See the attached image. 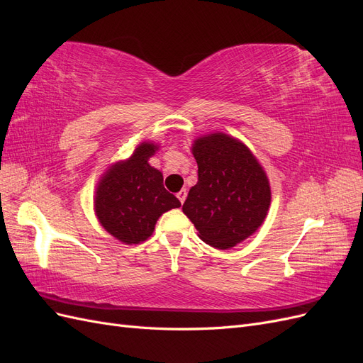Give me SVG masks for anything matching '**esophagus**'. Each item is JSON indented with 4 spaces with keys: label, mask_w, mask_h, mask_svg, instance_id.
Instances as JSON below:
<instances>
[{
    "label": "esophagus",
    "mask_w": 363,
    "mask_h": 363,
    "mask_svg": "<svg viewBox=\"0 0 363 363\" xmlns=\"http://www.w3.org/2000/svg\"><path fill=\"white\" fill-rule=\"evenodd\" d=\"M186 195H188V192H186V189H182L179 194H177V199L180 200V203L183 204L184 200H186Z\"/></svg>",
    "instance_id": "34e87169"
}]
</instances>
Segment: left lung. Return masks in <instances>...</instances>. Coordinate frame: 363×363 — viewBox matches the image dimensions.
I'll return each instance as SVG.
<instances>
[{
	"label": "left lung",
	"instance_id": "1",
	"mask_svg": "<svg viewBox=\"0 0 363 363\" xmlns=\"http://www.w3.org/2000/svg\"><path fill=\"white\" fill-rule=\"evenodd\" d=\"M192 155L199 182L188 194L183 213L206 244L232 248L265 221L271 204L267 174L247 145L225 133L199 138Z\"/></svg>",
	"mask_w": 363,
	"mask_h": 363
}]
</instances>
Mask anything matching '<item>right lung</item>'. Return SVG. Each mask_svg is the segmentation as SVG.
I'll list each match as a JSON object with an SVG mask.
<instances>
[{
	"label": "right lung",
	"instance_id": "right-lung-1",
	"mask_svg": "<svg viewBox=\"0 0 363 363\" xmlns=\"http://www.w3.org/2000/svg\"><path fill=\"white\" fill-rule=\"evenodd\" d=\"M159 147L142 142L130 159L112 164L95 192V213L106 232L127 245L147 240L162 213L182 203L163 188V175L148 159Z\"/></svg>",
	"mask_w": 363,
	"mask_h": 363
}]
</instances>
